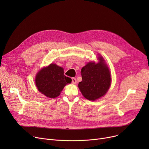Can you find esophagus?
I'll use <instances>...</instances> for the list:
<instances>
[{
    "label": "esophagus",
    "instance_id": "34e87169",
    "mask_svg": "<svg viewBox=\"0 0 149 149\" xmlns=\"http://www.w3.org/2000/svg\"><path fill=\"white\" fill-rule=\"evenodd\" d=\"M77 82V81L76 78H74V77L72 78V83L73 84H76Z\"/></svg>",
    "mask_w": 149,
    "mask_h": 149
}]
</instances>
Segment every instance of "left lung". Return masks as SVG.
Here are the masks:
<instances>
[{
  "mask_svg": "<svg viewBox=\"0 0 149 149\" xmlns=\"http://www.w3.org/2000/svg\"><path fill=\"white\" fill-rule=\"evenodd\" d=\"M98 59V63L89 62L82 68V81L78 85L84 97L91 101L104 95L111 83L110 71L104 60L101 57Z\"/></svg>",
  "mask_w": 149,
  "mask_h": 149,
  "instance_id": "left-lung-1",
  "label": "left lung"
}]
</instances>
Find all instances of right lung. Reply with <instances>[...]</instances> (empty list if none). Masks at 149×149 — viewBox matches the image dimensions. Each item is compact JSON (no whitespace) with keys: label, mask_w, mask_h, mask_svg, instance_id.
I'll use <instances>...</instances> for the list:
<instances>
[{"label":"right lung","mask_w":149,"mask_h":149,"mask_svg":"<svg viewBox=\"0 0 149 149\" xmlns=\"http://www.w3.org/2000/svg\"><path fill=\"white\" fill-rule=\"evenodd\" d=\"M71 81L70 78L64 75L63 68L52 63L40 70L36 77L38 90L51 98L58 97L65 86Z\"/></svg>","instance_id":"obj_1"}]
</instances>
